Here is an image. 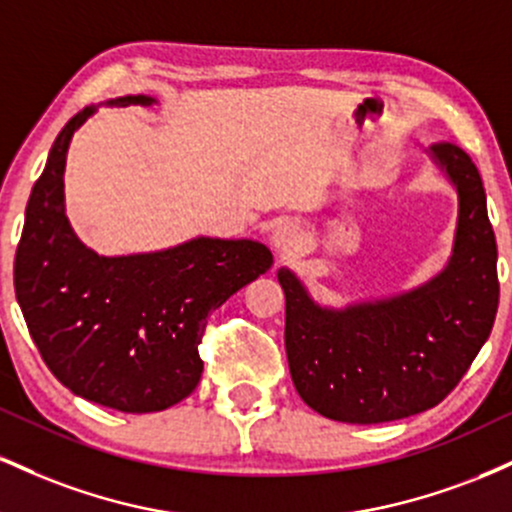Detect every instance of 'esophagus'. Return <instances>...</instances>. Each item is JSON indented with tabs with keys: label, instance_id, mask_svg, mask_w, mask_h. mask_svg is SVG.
<instances>
[{
	"label": "esophagus",
	"instance_id": "obj_1",
	"mask_svg": "<svg viewBox=\"0 0 512 512\" xmlns=\"http://www.w3.org/2000/svg\"><path fill=\"white\" fill-rule=\"evenodd\" d=\"M269 245H272L274 255L279 260H286V257H293L301 248V231H298L296 223L291 221H279L269 233Z\"/></svg>",
	"mask_w": 512,
	"mask_h": 512
}]
</instances>
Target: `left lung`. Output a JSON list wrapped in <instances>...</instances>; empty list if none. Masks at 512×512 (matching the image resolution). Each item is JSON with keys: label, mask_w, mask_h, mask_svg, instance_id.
Masks as SVG:
<instances>
[{"label": "left lung", "mask_w": 512, "mask_h": 512, "mask_svg": "<svg viewBox=\"0 0 512 512\" xmlns=\"http://www.w3.org/2000/svg\"><path fill=\"white\" fill-rule=\"evenodd\" d=\"M433 154L455 182L460 221L448 269L431 284L334 313L279 269L293 385L327 419L383 424L436 407L489 339L501 286L484 182L462 146L436 142Z\"/></svg>", "instance_id": "obj_1"}]
</instances>
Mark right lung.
Listing matches in <instances>:
<instances>
[{
  "mask_svg": "<svg viewBox=\"0 0 512 512\" xmlns=\"http://www.w3.org/2000/svg\"><path fill=\"white\" fill-rule=\"evenodd\" d=\"M91 113L64 125L33 185L14 260L16 301L45 366L74 395L127 414L163 411L202 378L209 315L274 257L255 240L211 238L154 255L86 250L64 216L62 175L69 139Z\"/></svg>",
  "mask_w": 512,
  "mask_h": 512,
  "instance_id": "add662e5",
  "label": "right lung"
}]
</instances>
